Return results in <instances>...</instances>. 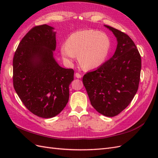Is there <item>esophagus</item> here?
I'll return each mask as SVG.
<instances>
[{"label": "esophagus", "instance_id": "esophagus-1", "mask_svg": "<svg viewBox=\"0 0 158 158\" xmlns=\"http://www.w3.org/2000/svg\"><path fill=\"white\" fill-rule=\"evenodd\" d=\"M75 76L77 78H80L81 77H82V75H81L80 74H79L78 73H76V74H75Z\"/></svg>", "mask_w": 158, "mask_h": 158}]
</instances>
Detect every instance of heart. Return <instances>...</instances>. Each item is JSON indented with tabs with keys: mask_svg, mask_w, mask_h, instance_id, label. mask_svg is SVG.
Returning a JSON list of instances; mask_svg holds the SVG:
<instances>
[{
	"mask_svg": "<svg viewBox=\"0 0 158 158\" xmlns=\"http://www.w3.org/2000/svg\"><path fill=\"white\" fill-rule=\"evenodd\" d=\"M111 40L106 33L94 30H84L73 33L61 47L64 60L71 63L78 55L84 68L94 69L102 66L109 56Z\"/></svg>",
	"mask_w": 158,
	"mask_h": 158,
	"instance_id": "obj_1",
	"label": "heart"
}]
</instances>
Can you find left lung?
I'll use <instances>...</instances> for the list:
<instances>
[{"label":"left lung","instance_id":"1","mask_svg":"<svg viewBox=\"0 0 158 158\" xmlns=\"http://www.w3.org/2000/svg\"><path fill=\"white\" fill-rule=\"evenodd\" d=\"M117 40L111 59L83 76L91 104L106 117H114L133 99L139 85L141 56L135 43L124 32L109 26Z\"/></svg>","mask_w":158,"mask_h":158}]
</instances>
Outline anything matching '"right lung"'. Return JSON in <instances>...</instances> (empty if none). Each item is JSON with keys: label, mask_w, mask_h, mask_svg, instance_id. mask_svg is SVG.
<instances>
[{"label": "right lung", "mask_w": 158, "mask_h": 158, "mask_svg": "<svg viewBox=\"0 0 158 158\" xmlns=\"http://www.w3.org/2000/svg\"><path fill=\"white\" fill-rule=\"evenodd\" d=\"M54 28L47 24L32 27L22 38L13 58V85L29 111L42 118L59 114L69 99L73 69L62 68L53 58Z\"/></svg>", "instance_id": "1"}]
</instances>
